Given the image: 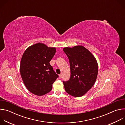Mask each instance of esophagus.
<instances>
[{
	"mask_svg": "<svg viewBox=\"0 0 125 125\" xmlns=\"http://www.w3.org/2000/svg\"><path fill=\"white\" fill-rule=\"evenodd\" d=\"M59 78H62V74H59Z\"/></svg>",
	"mask_w": 125,
	"mask_h": 125,
	"instance_id": "obj_1",
	"label": "esophagus"
}]
</instances>
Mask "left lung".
<instances>
[{"mask_svg":"<svg viewBox=\"0 0 125 125\" xmlns=\"http://www.w3.org/2000/svg\"><path fill=\"white\" fill-rule=\"evenodd\" d=\"M63 51L69 58L71 76L63 81L66 92L74 97L86 93L94 84L98 74V65L94 56L82 45L65 47Z\"/></svg>","mask_w":125,"mask_h":125,"instance_id":"left-lung-1","label":"left lung"}]
</instances>
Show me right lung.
<instances>
[{"label": "right lung", "instance_id": "obj_1", "mask_svg": "<svg viewBox=\"0 0 125 125\" xmlns=\"http://www.w3.org/2000/svg\"><path fill=\"white\" fill-rule=\"evenodd\" d=\"M56 52L55 47L41 43L29 47L21 60L20 74L26 87L32 94L43 95L50 92L58 75L49 62Z\"/></svg>", "mask_w": 125, "mask_h": 125}]
</instances>
